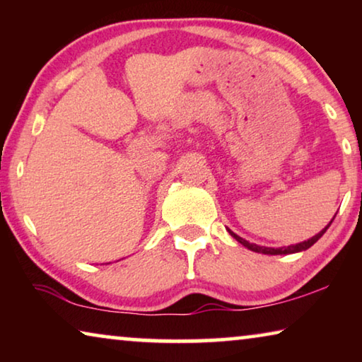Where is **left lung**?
Wrapping results in <instances>:
<instances>
[{"instance_id": "8db88e82", "label": "left lung", "mask_w": 362, "mask_h": 362, "mask_svg": "<svg viewBox=\"0 0 362 362\" xmlns=\"http://www.w3.org/2000/svg\"><path fill=\"white\" fill-rule=\"evenodd\" d=\"M334 218H335V217H334ZM334 218H332V220H334ZM332 220H330L326 228H322L320 233H317V235H315L313 238H310L308 241H303V243H298V244H292V246H287V247H276V249H274V247H265V246H257V244H252V243H249V241H246V240H243L241 236H238L236 233H233L231 230H228V233H230V235H231L233 238H235V240H236L238 243H241L244 247L254 250V252L267 254V255H286V254L302 252V250H306L308 247L313 246V244H315L317 240H320V238L324 235V233H326V230L329 228L330 223H332Z\"/></svg>"}]
</instances>
